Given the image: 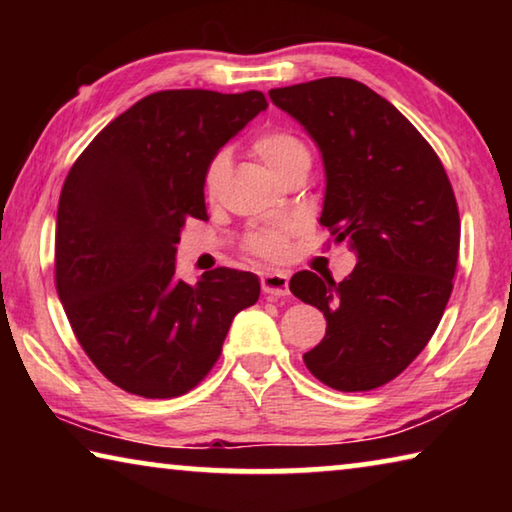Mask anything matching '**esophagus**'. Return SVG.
<instances>
[{"instance_id":"esophagus-1","label":"esophagus","mask_w":512,"mask_h":512,"mask_svg":"<svg viewBox=\"0 0 512 512\" xmlns=\"http://www.w3.org/2000/svg\"><path fill=\"white\" fill-rule=\"evenodd\" d=\"M262 291L266 296H273V298L289 296V273L284 271L262 273Z\"/></svg>"}]
</instances>
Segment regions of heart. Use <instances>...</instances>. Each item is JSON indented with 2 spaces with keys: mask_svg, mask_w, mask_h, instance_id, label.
<instances>
[{
  "mask_svg": "<svg viewBox=\"0 0 512 512\" xmlns=\"http://www.w3.org/2000/svg\"><path fill=\"white\" fill-rule=\"evenodd\" d=\"M253 151L277 180L287 176L293 169L309 167L311 162L309 146L302 142L298 135L284 131V128H266V131L257 133L253 140ZM228 173V153H216L205 171V194L210 198L219 196L225 180H228ZM293 235H296V223L273 221L262 225V228H257L253 235L248 237L246 248L257 257L282 259L289 253V239Z\"/></svg>",
  "mask_w": 512,
  "mask_h": 512,
  "instance_id": "heart-1",
  "label": "heart"
}]
</instances>
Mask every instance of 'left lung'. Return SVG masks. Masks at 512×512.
I'll list each match as a JSON object with an SVG mask.
<instances>
[{"label":"left lung","mask_w":512,"mask_h":512,"mask_svg":"<svg viewBox=\"0 0 512 512\" xmlns=\"http://www.w3.org/2000/svg\"><path fill=\"white\" fill-rule=\"evenodd\" d=\"M268 97L318 146L320 225L357 255L341 282L311 271L291 277L293 296L327 320L323 341L302 359L329 388L372 391L424 350L452 296L461 241L452 185L429 142L368 85L329 76Z\"/></svg>","instance_id":"obj_1"}]
</instances>
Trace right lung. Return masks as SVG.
I'll list each match as a JSON object with an SVG mask.
<instances>
[{
    "mask_svg": "<svg viewBox=\"0 0 512 512\" xmlns=\"http://www.w3.org/2000/svg\"><path fill=\"white\" fill-rule=\"evenodd\" d=\"M262 92L164 90L94 137L60 192L56 289L76 339L126 393L185 395L219 359L232 318L259 298L257 275L176 277L185 221L207 219L205 171L266 110Z\"/></svg>",
    "mask_w": 512,
    "mask_h": 512,
    "instance_id": "obj_1",
    "label": "right lung"
}]
</instances>
